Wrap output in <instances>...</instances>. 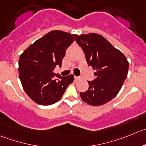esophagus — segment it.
Returning a JSON list of instances; mask_svg holds the SVG:
<instances>
[{"label": "esophagus", "mask_w": 146, "mask_h": 146, "mask_svg": "<svg viewBox=\"0 0 146 146\" xmlns=\"http://www.w3.org/2000/svg\"><path fill=\"white\" fill-rule=\"evenodd\" d=\"M74 78L76 81H79L82 79V77H80V76H74Z\"/></svg>", "instance_id": "1"}]
</instances>
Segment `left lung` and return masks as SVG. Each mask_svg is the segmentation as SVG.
I'll list each match as a JSON object with an SVG mask.
<instances>
[{
	"label": "left lung",
	"instance_id": "left-lung-1",
	"mask_svg": "<svg viewBox=\"0 0 146 146\" xmlns=\"http://www.w3.org/2000/svg\"><path fill=\"white\" fill-rule=\"evenodd\" d=\"M76 42L83 49L88 64L96 70V79L88 81L89 89L81 92L82 100L92 106L107 103L119 92L128 71L123 54L101 35H76Z\"/></svg>",
	"mask_w": 146,
	"mask_h": 146
}]
</instances>
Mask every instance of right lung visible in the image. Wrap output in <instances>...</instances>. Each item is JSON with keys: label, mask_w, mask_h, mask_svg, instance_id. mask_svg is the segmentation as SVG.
<instances>
[{"label": "right lung", "mask_w": 146, "mask_h": 146, "mask_svg": "<svg viewBox=\"0 0 146 146\" xmlns=\"http://www.w3.org/2000/svg\"><path fill=\"white\" fill-rule=\"evenodd\" d=\"M75 37L76 35L52 30L21 54L18 64L20 79L25 93L35 103L43 106L56 103L73 82V74L61 76L52 71L56 65L61 67L66 50Z\"/></svg>", "instance_id": "obj_1"}]
</instances>
